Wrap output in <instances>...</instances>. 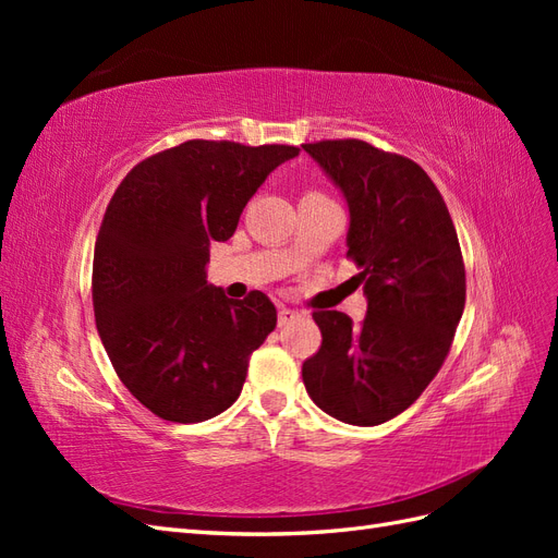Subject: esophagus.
I'll return each mask as SVG.
<instances>
[{
    "mask_svg": "<svg viewBox=\"0 0 558 558\" xmlns=\"http://www.w3.org/2000/svg\"><path fill=\"white\" fill-rule=\"evenodd\" d=\"M295 318H300V314H298L295 310H289V307H281V310H279V326H281V328L293 324Z\"/></svg>",
    "mask_w": 558,
    "mask_h": 558,
    "instance_id": "34e87169",
    "label": "esophagus"
}]
</instances>
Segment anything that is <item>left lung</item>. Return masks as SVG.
Here are the masks:
<instances>
[{"label": "left lung", "instance_id": "obj_1", "mask_svg": "<svg viewBox=\"0 0 558 558\" xmlns=\"http://www.w3.org/2000/svg\"><path fill=\"white\" fill-rule=\"evenodd\" d=\"M302 148L347 199V256L367 298L361 326L314 312L324 340L302 363V381L337 421L379 426L408 410L447 359L465 307L459 238L416 162L361 140Z\"/></svg>", "mask_w": 558, "mask_h": 558}]
</instances>
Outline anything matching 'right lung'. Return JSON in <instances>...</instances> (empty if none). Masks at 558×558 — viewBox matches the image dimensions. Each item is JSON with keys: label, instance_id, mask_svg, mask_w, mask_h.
Instances as JSON below:
<instances>
[{"label": "right lung", "instance_id": "right-lung-1", "mask_svg": "<svg viewBox=\"0 0 558 558\" xmlns=\"http://www.w3.org/2000/svg\"><path fill=\"white\" fill-rule=\"evenodd\" d=\"M295 146L193 140L118 185L93 258L97 332L116 375L165 421L199 424L240 398L251 353L277 326L265 293L230 300L207 281L211 242Z\"/></svg>", "mask_w": 558, "mask_h": 558}]
</instances>
